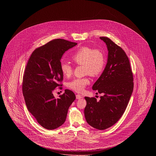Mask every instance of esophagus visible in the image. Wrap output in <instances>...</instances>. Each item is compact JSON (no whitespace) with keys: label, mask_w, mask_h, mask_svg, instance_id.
<instances>
[{"label":"esophagus","mask_w":156,"mask_h":156,"mask_svg":"<svg viewBox=\"0 0 156 156\" xmlns=\"http://www.w3.org/2000/svg\"><path fill=\"white\" fill-rule=\"evenodd\" d=\"M82 98V96H81V95H80V94H77V95H76V99H81Z\"/></svg>","instance_id":"obj_1"}]
</instances>
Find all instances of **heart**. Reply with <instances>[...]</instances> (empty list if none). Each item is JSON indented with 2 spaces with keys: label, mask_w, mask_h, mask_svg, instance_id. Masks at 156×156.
Wrapping results in <instances>:
<instances>
[{
  "label": "heart",
  "mask_w": 156,
  "mask_h": 156,
  "mask_svg": "<svg viewBox=\"0 0 156 156\" xmlns=\"http://www.w3.org/2000/svg\"><path fill=\"white\" fill-rule=\"evenodd\" d=\"M72 60L78 66H83V73L92 76L101 74L105 66V58L104 54L98 49L89 47H82L76 51L72 57ZM61 71L66 77L70 76L73 73V67L68 62L61 65ZM89 83L87 76L76 78L69 82L68 87L77 92H81Z\"/></svg>",
  "instance_id": "1"
}]
</instances>
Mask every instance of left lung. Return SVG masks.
Listing matches in <instances>:
<instances>
[{
	"label": "left lung",
	"mask_w": 156,
	"mask_h": 156,
	"mask_svg": "<svg viewBox=\"0 0 156 156\" xmlns=\"http://www.w3.org/2000/svg\"><path fill=\"white\" fill-rule=\"evenodd\" d=\"M107 45L108 58L101 76L92 87L101 97H85V119L90 126L98 130L115 125L126 110L133 90V75L126 52L108 37H101Z\"/></svg>",
	"instance_id": "8db88e82"
}]
</instances>
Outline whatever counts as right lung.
<instances>
[{"label": "right lung", "mask_w": 156, "mask_h": 156, "mask_svg": "<svg viewBox=\"0 0 156 156\" xmlns=\"http://www.w3.org/2000/svg\"><path fill=\"white\" fill-rule=\"evenodd\" d=\"M76 43L55 39L32 52L23 76L22 91L28 111L45 129L52 130L66 121L69 107L74 101V93L66 89L55 99L53 91L62 86L63 74L61 58Z\"/></svg>", "instance_id": "right-lung-1"}]
</instances>
